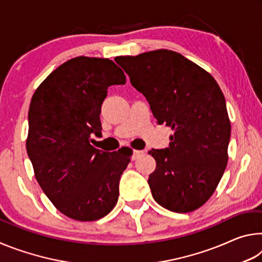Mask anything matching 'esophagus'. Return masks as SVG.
Returning a JSON list of instances; mask_svg holds the SVG:
<instances>
[{
	"label": "esophagus",
	"instance_id": "1",
	"mask_svg": "<svg viewBox=\"0 0 262 262\" xmlns=\"http://www.w3.org/2000/svg\"><path fill=\"white\" fill-rule=\"evenodd\" d=\"M144 155V151L143 150H134V152H133V159H137V158H140L141 156H143Z\"/></svg>",
	"mask_w": 262,
	"mask_h": 262
}]
</instances>
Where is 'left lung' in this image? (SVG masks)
I'll return each mask as SVG.
<instances>
[{
	"instance_id": "left-lung-1",
	"label": "left lung",
	"mask_w": 262,
	"mask_h": 262,
	"mask_svg": "<svg viewBox=\"0 0 262 262\" xmlns=\"http://www.w3.org/2000/svg\"><path fill=\"white\" fill-rule=\"evenodd\" d=\"M115 61L148 100L159 125L173 130L170 147L149 151L157 164L148 180L155 201L174 212L198 209L215 192L228 163L231 125L219 84L173 51Z\"/></svg>"
}]
</instances>
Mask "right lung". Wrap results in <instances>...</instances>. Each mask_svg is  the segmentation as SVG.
<instances>
[{"label": "right lung", "instance_id": "1", "mask_svg": "<svg viewBox=\"0 0 262 262\" xmlns=\"http://www.w3.org/2000/svg\"><path fill=\"white\" fill-rule=\"evenodd\" d=\"M126 83L112 60L77 56L46 77L31 99L26 150L43 193L62 214L90 222L117 205L132 150L90 144L101 134L100 108L111 85Z\"/></svg>", "mask_w": 262, "mask_h": 262}]
</instances>
